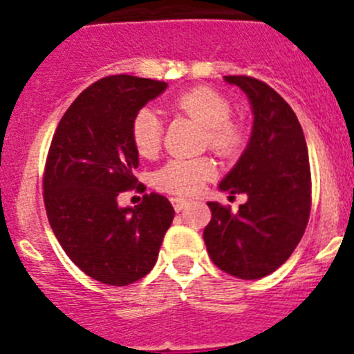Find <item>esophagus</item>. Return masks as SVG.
<instances>
[{"label": "esophagus", "instance_id": "esophagus-1", "mask_svg": "<svg viewBox=\"0 0 354 354\" xmlns=\"http://www.w3.org/2000/svg\"><path fill=\"white\" fill-rule=\"evenodd\" d=\"M187 204H189V200H186V198H179V196H175V198H171V205H174V209L177 212L183 211V209L186 207Z\"/></svg>", "mask_w": 354, "mask_h": 354}]
</instances>
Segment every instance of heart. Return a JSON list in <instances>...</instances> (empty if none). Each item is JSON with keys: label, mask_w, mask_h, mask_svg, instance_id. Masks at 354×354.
I'll return each instance as SVG.
<instances>
[{"label": "heart", "mask_w": 354, "mask_h": 354, "mask_svg": "<svg viewBox=\"0 0 354 354\" xmlns=\"http://www.w3.org/2000/svg\"><path fill=\"white\" fill-rule=\"evenodd\" d=\"M179 113L205 127V143L216 154L232 158L245 142L243 127L230 120L232 106L225 95L207 86H196L174 101ZM131 140L142 158L152 159L161 150L162 124L154 109L142 108L131 122ZM216 167L207 158L171 159L156 174V186L171 195H196L211 179Z\"/></svg>", "instance_id": "1"}]
</instances>
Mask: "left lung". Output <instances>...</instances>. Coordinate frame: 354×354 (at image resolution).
Listing matches in <instances>:
<instances>
[{
    "label": "left lung",
    "instance_id": "8db88e82",
    "mask_svg": "<svg viewBox=\"0 0 354 354\" xmlns=\"http://www.w3.org/2000/svg\"><path fill=\"white\" fill-rule=\"evenodd\" d=\"M248 95L252 136L221 192L248 196L239 211L207 202L204 230L209 257L225 273L257 280L277 271L303 237L310 216V165L298 117L270 84L250 76H225Z\"/></svg>",
    "mask_w": 354,
    "mask_h": 354
}]
</instances>
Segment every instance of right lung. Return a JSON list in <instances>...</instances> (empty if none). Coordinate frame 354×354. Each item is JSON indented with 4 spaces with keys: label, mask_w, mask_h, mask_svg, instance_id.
<instances>
[{
    "label": "right lung",
    "mask_w": 354,
    "mask_h": 354,
    "mask_svg": "<svg viewBox=\"0 0 354 354\" xmlns=\"http://www.w3.org/2000/svg\"><path fill=\"white\" fill-rule=\"evenodd\" d=\"M167 86L127 74L95 81L68 106L49 147L44 171L49 225L68 259L106 286L145 277L174 220V207L158 193L134 207L117 202L138 183L131 122Z\"/></svg>",
    "instance_id": "1"
}]
</instances>
